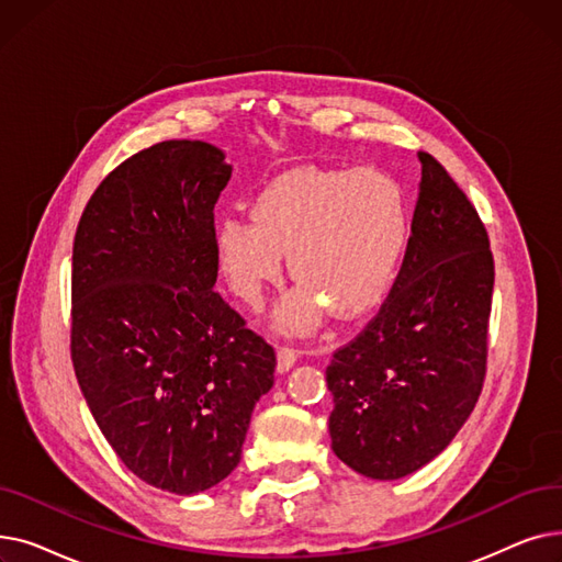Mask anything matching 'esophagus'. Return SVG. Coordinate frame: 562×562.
I'll list each match as a JSON object with an SVG mask.
<instances>
[{
  "mask_svg": "<svg viewBox=\"0 0 562 562\" xmlns=\"http://www.w3.org/2000/svg\"><path fill=\"white\" fill-rule=\"evenodd\" d=\"M299 360V350H293L291 346H282L278 348V371L286 373L293 364Z\"/></svg>",
  "mask_w": 562,
  "mask_h": 562,
  "instance_id": "obj_1",
  "label": "esophagus"
}]
</instances>
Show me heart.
Returning a JSON list of instances; mask_svg holds the SVG:
<instances>
[{"label":"heart","mask_w":562,"mask_h":562,"mask_svg":"<svg viewBox=\"0 0 562 562\" xmlns=\"http://www.w3.org/2000/svg\"><path fill=\"white\" fill-rule=\"evenodd\" d=\"M409 241L403 187L371 168H296L252 200V218L225 216L214 244L236 296L255 305L289 255L293 284L276 307L286 330H310L326 310L356 318L396 278Z\"/></svg>","instance_id":"1"}]
</instances>
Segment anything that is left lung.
Instances as JSON below:
<instances>
[{"mask_svg":"<svg viewBox=\"0 0 562 562\" xmlns=\"http://www.w3.org/2000/svg\"><path fill=\"white\" fill-rule=\"evenodd\" d=\"M398 278L369 326L326 369L335 456L396 481L445 451L485 378L494 259L467 195L430 155Z\"/></svg>","mask_w":562,"mask_h":562,"instance_id":"1","label":"left lung"}]
</instances>
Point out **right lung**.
<instances>
[{"instance_id": "obj_1", "label": "right lung", "mask_w": 562, "mask_h": 562, "mask_svg": "<svg viewBox=\"0 0 562 562\" xmlns=\"http://www.w3.org/2000/svg\"><path fill=\"white\" fill-rule=\"evenodd\" d=\"M229 177L212 143H157L98 187L72 246L86 405L132 474L182 496L232 474L273 387V348L214 291V206Z\"/></svg>"}]
</instances>
